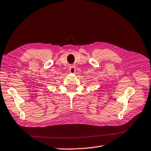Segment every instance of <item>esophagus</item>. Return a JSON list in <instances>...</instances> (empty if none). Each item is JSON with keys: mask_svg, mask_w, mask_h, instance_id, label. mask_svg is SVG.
Returning <instances> with one entry per match:
<instances>
[{"mask_svg": "<svg viewBox=\"0 0 151 151\" xmlns=\"http://www.w3.org/2000/svg\"><path fill=\"white\" fill-rule=\"evenodd\" d=\"M69 72H70V73H74L75 72H76V67H75V66H74V65H71V66H70V67H69Z\"/></svg>", "mask_w": 151, "mask_h": 151, "instance_id": "obj_1", "label": "esophagus"}]
</instances>
